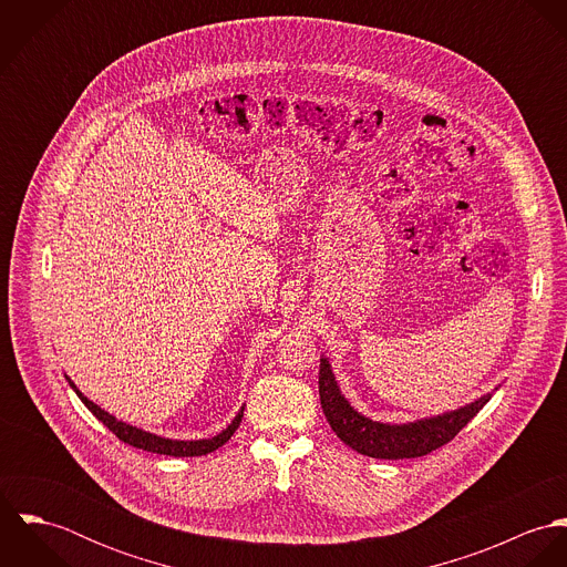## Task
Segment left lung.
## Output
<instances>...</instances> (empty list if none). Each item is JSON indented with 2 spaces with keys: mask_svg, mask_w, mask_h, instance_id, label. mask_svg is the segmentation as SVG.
Returning <instances> with one entry per match:
<instances>
[{
  "mask_svg": "<svg viewBox=\"0 0 567 567\" xmlns=\"http://www.w3.org/2000/svg\"><path fill=\"white\" fill-rule=\"evenodd\" d=\"M319 395H321L324 416L331 430L338 434V439L347 443L351 450H355L358 454H364L371 458H384V461L419 458L443 447L491 400V395H485L458 410L421 419L414 423H402V425L371 421L369 416L360 414L344 400V395L336 384V378L331 373L327 358H321Z\"/></svg>",
  "mask_w": 567,
  "mask_h": 567,
  "instance_id": "1",
  "label": "left lung"
}]
</instances>
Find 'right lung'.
<instances>
[{"label": "right lung", "instance_id": "add662e5", "mask_svg": "<svg viewBox=\"0 0 567 567\" xmlns=\"http://www.w3.org/2000/svg\"><path fill=\"white\" fill-rule=\"evenodd\" d=\"M65 378H68V375H65ZM68 382H70V386L76 391V395L81 398L82 404L86 405V408L95 414V419L102 421L120 441H124V443H128V445H133V447L153 452V454H165V456H176V458H178V456L185 458V456H203V454H209V452L223 447V445L234 436V432L238 430V425H240V421H243L244 416L243 405V410L236 414V419H234L220 434H216V436H212V439H200V441H174V439H163V436H157V434H153V432L140 430V427L128 425V423H124V421H117L113 414H109V412L102 410L100 405L89 402L70 378H68Z\"/></svg>", "mask_w": 567, "mask_h": 567}]
</instances>
